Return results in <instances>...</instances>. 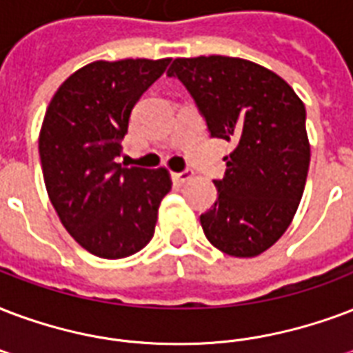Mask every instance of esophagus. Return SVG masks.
<instances>
[{"mask_svg":"<svg viewBox=\"0 0 353 353\" xmlns=\"http://www.w3.org/2000/svg\"><path fill=\"white\" fill-rule=\"evenodd\" d=\"M190 179H192V172L185 170V172H176V174H174V181L177 183H187L190 181Z\"/></svg>","mask_w":353,"mask_h":353,"instance_id":"34e87169","label":"esophagus"}]
</instances>
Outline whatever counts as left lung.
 Returning <instances> with one entry per match:
<instances>
[{
	"instance_id": "8db88e82",
	"label": "left lung",
	"mask_w": 353,
	"mask_h": 353,
	"mask_svg": "<svg viewBox=\"0 0 353 353\" xmlns=\"http://www.w3.org/2000/svg\"><path fill=\"white\" fill-rule=\"evenodd\" d=\"M194 98L211 137L233 144L219 198L201 214L207 241L233 257L274 246L294 219L311 146L305 105L272 70L239 57L174 59L168 68Z\"/></svg>"
}]
</instances>
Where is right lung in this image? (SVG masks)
Listing matches in <instances>:
<instances>
[{
	"mask_svg": "<svg viewBox=\"0 0 353 353\" xmlns=\"http://www.w3.org/2000/svg\"><path fill=\"white\" fill-rule=\"evenodd\" d=\"M170 59L94 61L53 94L39 134L48 196L64 230L101 259H122L152 241L166 168L117 163L129 117Z\"/></svg>",
	"mask_w": 353,
	"mask_h": 353,
	"instance_id": "add662e5",
	"label": "right lung"
}]
</instances>
